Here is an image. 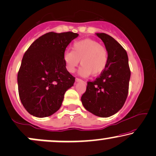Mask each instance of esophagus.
I'll return each mask as SVG.
<instances>
[{
  "label": "esophagus",
  "mask_w": 156,
  "mask_h": 156,
  "mask_svg": "<svg viewBox=\"0 0 156 156\" xmlns=\"http://www.w3.org/2000/svg\"><path fill=\"white\" fill-rule=\"evenodd\" d=\"M75 81H76V82H82V80H80V79H79V78H76Z\"/></svg>",
  "instance_id": "obj_1"
}]
</instances>
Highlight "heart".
<instances>
[{"label":"heart","mask_w":156,"mask_h":156,"mask_svg":"<svg viewBox=\"0 0 156 156\" xmlns=\"http://www.w3.org/2000/svg\"><path fill=\"white\" fill-rule=\"evenodd\" d=\"M66 70L73 73L80 64L81 66L79 74L86 77L90 74L98 76L106 69L108 62V54L106 48L99 42L86 38L76 41L73 44L72 51H66L63 56Z\"/></svg>","instance_id":"b5f03b06"}]
</instances>
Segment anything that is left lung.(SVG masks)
Returning <instances> with one entry per match:
<instances>
[{"label": "left lung", "instance_id": "obj_1", "mask_svg": "<svg viewBox=\"0 0 156 156\" xmlns=\"http://www.w3.org/2000/svg\"><path fill=\"white\" fill-rule=\"evenodd\" d=\"M105 45L107 65L99 77L87 82L81 101L83 107L92 114L108 118L122 107L129 93L131 71L129 58L123 47L109 35L97 33Z\"/></svg>", "mask_w": 156, "mask_h": 156}]
</instances>
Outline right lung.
I'll use <instances>...</instances> for the list:
<instances>
[{
  "label": "right lung",
  "mask_w": 156,
  "mask_h": 156,
  "mask_svg": "<svg viewBox=\"0 0 156 156\" xmlns=\"http://www.w3.org/2000/svg\"><path fill=\"white\" fill-rule=\"evenodd\" d=\"M78 36L66 32L47 33L25 52L17 74L18 91L25 109L36 118H45L61 107L66 91L75 78L64 65L67 46Z\"/></svg>",
  "instance_id": "add662e5"
}]
</instances>
